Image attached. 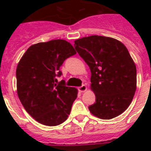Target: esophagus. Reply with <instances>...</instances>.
I'll use <instances>...</instances> for the list:
<instances>
[{
	"label": "esophagus",
	"mask_w": 151,
	"mask_h": 151,
	"mask_svg": "<svg viewBox=\"0 0 151 151\" xmlns=\"http://www.w3.org/2000/svg\"><path fill=\"white\" fill-rule=\"evenodd\" d=\"M78 90H79V92H85V91H87V86L85 85H83L82 86H81V87L78 88Z\"/></svg>",
	"instance_id": "obj_1"
}]
</instances>
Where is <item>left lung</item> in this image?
Returning a JSON list of instances; mask_svg holds the SVG:
<instances>
[{"label": "left lung", "instance_id": "8db88e82", "mask_svg": "<svg viewBox=\"0 0 151 151\" xmlns=\"http://www.w3.org/2000/svg\"><path fill=\"white\" fill-rule=\"evenodd\" d=\"M75 49L89 66L96 103L92 115L109 120L129 107L136 90V66L124 44L109 37H85L74 41Z\"/></svg>", "mask_w": 151, "mask_h": 151}]
</instances>
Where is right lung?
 Returning <instances> with one entry per match:
<instances>
[{
    "instance_id": "right-lung-1",
    "label": "right lung",
    "mask_w": 151,
    "mask_h": 151,
    "mask_svg": "<svg viewBox=\"0 0 151 151\" xmlns=\"http://www.w3.org/2000/svg\"><path fill=\"white\" fill-rule=\"evenodd\" d=\"M77 52L70 42L52 40L29 47L16 68L17 94L32 117L47 126L62 124L70 115L78 89L58 83L60 67Z\"/></svg>"
}]
</instances>
